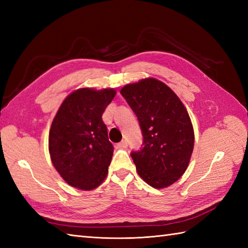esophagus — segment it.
<instances>
[{
	"instance_id": "34e87169",
	"label": "esophagus",
	"mask_w": 248,
	"mask_h": 248,
	"mask_svg": "<svg viewBox=\"0 0 248 248\" xmlns=\"http://www.w3.org/2000/svg\"><path fill=\"white\" fill-rule=\"evenodd\" d=\"M117 146H118V148H121V149H124V148H127V147H128V141L125 140H121L120 143H119Z\"/></svg>"
}]
</instances>
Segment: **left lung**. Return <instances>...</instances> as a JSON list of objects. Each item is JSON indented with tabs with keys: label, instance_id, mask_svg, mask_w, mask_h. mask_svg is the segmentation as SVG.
Here are the masks:
<instances>
[{
	"label": "left lung",
	"instance_id": "1",
	"mask_svg": "<svg viewBox=\"0 0 248 248\" xmlns=\"http://www.w3.org/2000/svg\"><path fill=\"white\" fill-rule=\"evenodd\" d=\"M120 93L138 116L144 147L131 154L140 177L165 188L186 172L194 149V129L175 92L155 78L127 84Z\"/></svg>",
	"mask_w": 248,
	"mask_h": 248
}]
</instances>
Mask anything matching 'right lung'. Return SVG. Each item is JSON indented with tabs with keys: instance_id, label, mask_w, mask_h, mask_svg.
<instances>
[{
	"instance_id": "obj_1",
	"label": "right lung",
	"mask_w": 248,
	"mask_h": 248,
	"mask_svg": "<svg viewBox=\"0 0 248 248\" xmlns=\"http://www.w3.org/2000/svg\"><path fill=\"white\" fill-rule=\"evenodd\" d=\"M115 94L114 88H78L65 98L52 121L51 161L73 187L92 191L107 178L114 148L102 114Z\"/></svg>"
}]
</instances>
